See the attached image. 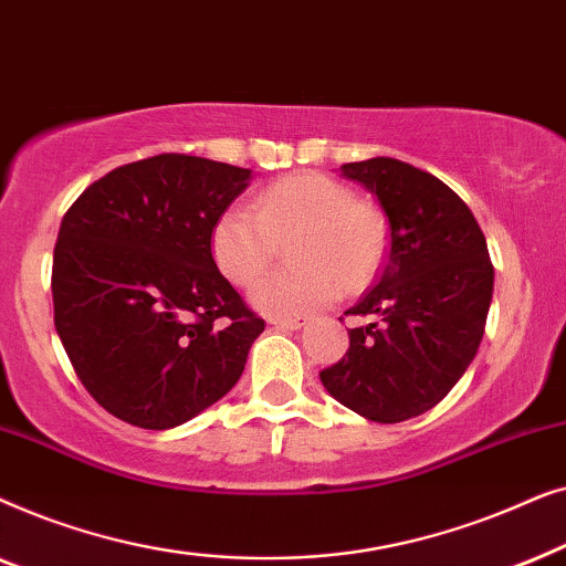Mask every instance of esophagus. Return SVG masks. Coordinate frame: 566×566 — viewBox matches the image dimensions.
<instances>
[{
  "instance_id": "34e87169",
  "label": "esophagus",
  "mask_w": 566,
  "mask_h": 566,
  "mask_svg": "<svg viewBox=\"0 0 566 566\" xmlns=\"http://www.w3.org/2000/svg\"><path fill=\"white\" fill-rule=\"evenodd\" d=\"M270 324H275V327H281V329H301L306 324V316H273V319H270Z\"/></svg>"
}]
</instances>
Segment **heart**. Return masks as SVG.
Instances as JSON below:
<instances>
[{"label": "heart", "mask_w": 566, "mask_h": 566, "mask_svg": "<svg viewBox=\"0 0 566 566\" xmlns=\"http://www.w3.org/2000/svg\"><path fill=\"white\" fill-rule=\"evenodd\" d=\"M293 270H275L252 289V304L270 316H296L327 306L339 283L360 289L386 252L381 216L347 185L327 175L298 172L268 185L247 206H229L211 229L216 265L234 285H252L290 242Z\"/></svg>", "instance_id": "b5f03b06"}]
</instances>
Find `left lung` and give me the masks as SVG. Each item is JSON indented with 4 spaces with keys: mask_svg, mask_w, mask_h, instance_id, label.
Masks as SVG:
<instances>
[{
    "mask_svg": "<svg viewBox=\"0 0 566 566\" xmlns=\"http://www.w3.org/2000/svg\"><path fill=\"white\" fill-rule=\"evenodd\" d=\"M381 203L389 258L378 283L345 314L350 347L319 378L332 397L374 422L428 412L459 384L482 343L494 268L469 206L430 172L374 157L339 167Z\"/></svg>",
    "mask_w": 566,
    "mask_h": 566,
    "instance_id": "obj_1",
    "label": "left lung"
}]
</instances>
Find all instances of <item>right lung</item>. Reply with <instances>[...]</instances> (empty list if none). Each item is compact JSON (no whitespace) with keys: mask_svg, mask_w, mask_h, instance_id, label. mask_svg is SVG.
Here are the masks:
<instances>
[{"mask_svg":"<svg viewBox=\"0 0 566 566\" xmlns=\"http://www.w3.org/2000/svg\"><path fill=\"white\" fill-rule=\"evenodd\" d=\"M252 169L159 154L92 182L53 250V322L99 407L169 430L242 376L265 322L219 273L211 229Z\"/></svg>","mask_w":566,"mask_h":566,"instance_id":"obj_1","label":"right lung"}]
</instances>
